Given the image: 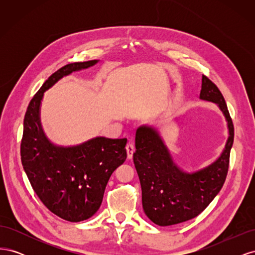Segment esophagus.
Segmentation results:
<instances>
[{"instance_id": "34e87169", "label": "esophagus", "mask_w": 255, "mask_h": 255, "mask_svg": "<svg viewBox=\"0 0 255 255\" xmlns=\"http://www.w3.org/2000/svg\"><path fill=\"white\" fill-rule=\"evenodd\" d=\"M126 149H127V152H128V158L130 159V158L133 157V154L135 152V145H134V143L132 141L128 142Z\"/></svg>"}]
</instances>
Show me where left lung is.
<instances>
[{
  "label": "left lung",
  "mask_w": 255,
  "mask_h": 255,
  "mask_svg": "<svg viewBox=\"0 0 255 255\" xmlns=\"http://www.w3.org/2000/svg\"><path fill=\"white\" fill-rule=\"evenodd\" d=\"M200 98L219 105L230 135L221 156L203 170L191 174L181 171L153 128L140 127L136 132L133 159L141 185L142 207L148 218L161 227L197 217L218 195L227 179L234 141L233 121L220 90L205 75Z\"/></svg>",
  "instance_id": "1"
}]
</instances>
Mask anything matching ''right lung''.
Here are the masks:
<instances>
[{
	"instance_id": "right-lung-1",
	"label": "right lung",
	"mask_w": 255,
	"mask_h": 255,
	"mask_svg": "<svg viewBox=\"0 0 255 255\" xmlns=\"http://www.w3.org/2000/svg\"><path fill=\"white\" fill-rule=\"evenodd\" d=\"M97 61L71 63L54 72L30 100L23 123L21 160L29 183L48 210L71 222L97 213L112 173L127 159L128 140L97 137L70 148L56 146L42 132L39 107L43 92L58 80Z\"/></svg>"
}]
</instances>
